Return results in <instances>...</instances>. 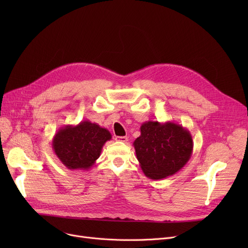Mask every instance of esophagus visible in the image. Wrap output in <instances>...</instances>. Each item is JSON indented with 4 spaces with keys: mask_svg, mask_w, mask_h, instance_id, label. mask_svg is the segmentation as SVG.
I'll return each instance as SVG.
<instances>
[{
    "mask_svg": "<svg viewBox=\"0 0 248 248\" xmlns=\"http://www.w3.org/2000/svg\"><path fill=\"white\" fill-rule=\"evenodd\" d=\"M127 137H115V140L117 141H122V142H126L127 141Z\"/></svg>",
    "mask_w": 248,
    "mask_h": 248,
    "instance_id": "obj_1",
    "label": "esophagus"
}]
</instances>
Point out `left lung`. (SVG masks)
I'll use <instances>...</instances> for the list:
<instances>
[{
	"label": "left lung",
	"mask_w": 248,
	"mask_h": 248,
	"mask_svg": "<svg viewBox=\"0 0 248 248\" xmlns=\"http://www.w3.org/2000/svg\"><path fill=\"white\" fill-rule=\"evenodd\" d=\"M133 145L142 172L154 180L179 172L190 160L194 146L190 132L181 124L153 121L140 125V136Z\"/></svg>",
	"instance_id": "obj_1"
}]
</instances>
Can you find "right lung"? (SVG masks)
<instances>
[{
  "label": "right lung",
  "instance_id": "add662e5",
  "mask_svg": "<svg viewBox=\"0 0 248 248\" xmlns=\"http://www.w3.org/2000/svg\"><path fill=\"white\" fill-rule=\"evenodd\" d=\"M111 140L107 128L89 121L59 128L52 148L60 162L69 170L88 171L99 158L103 145Z\"/></svg>",
  "mask_w": 248,
  "mask_h": 248
}]
</instances>
